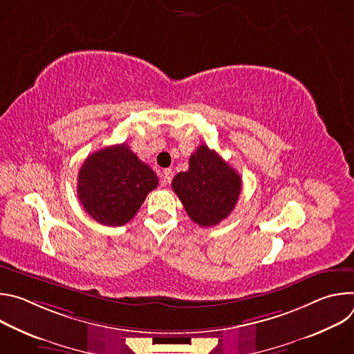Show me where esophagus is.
Listing matches in <instances>:
<instances>
[{
  "label": "esophagus",
  "instance_id": "1",
  "mask_svg": "<svg viewBox=\"0 0 354 354\" xmlns=\"http://www.w3.org/2000/svg\"><path fill=\"white\" fill-rule=\"evenodd\" d=\"M172 178H174V172H172L171 169H165V171L162 172V185H164V186L169 185L171 180H172Z\"/></svg>",
  "mask_w": 354,
  "mask_h": 354
}]
</instances>
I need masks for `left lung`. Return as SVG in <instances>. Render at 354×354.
<instances>
[{"instance_id": "left-lung-1", "label": "left lung", "mask_w": 354, "mask_h": 354, "mask_svg": "<svg viewBox=\"0 0 354 354\" xmlns=\"http://www.w3.org/2000/svg\"><path fill=\"white\" fill-rule=\"evenodd\" d=\"M241 185L236 171L205 144L190 156L189 169L172 180L187 216L200 227H214L231 214Z\"/></svg>"}]
</instances>
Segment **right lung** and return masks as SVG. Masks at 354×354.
Segmentation results:
<instances>
[{
  "label": "right lung",
  "mask_w": 354,
  "mask_h": 354,
  "mask_svg": "<svg viewBox=\"0 0 354 354\" xmlns=\"http://www.w3.org/2000/svg\"><path fill=\"white\" fill-rule=\"evenodd\" d=\"M158 178L123 144L91 154L78 172L77 194L85 212L99 224L120 227L129 223Z\"/></svg>",
  "instance_id": "obj_1"
}]
</instances>
